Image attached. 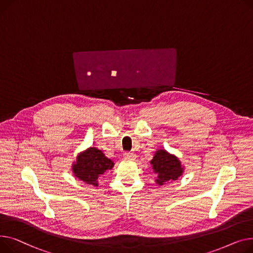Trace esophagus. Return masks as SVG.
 Returning a JSON list of instances; mask_svg holds the SVG:
<instances>
[{"label": "esophagus", "mask_w": 253, "mask_h": 253, "mask_svg": "<svg viewBox=\"0 0 253 253\" xmlns=\"http://www.w3.org/2000/svg\"><path fill=\"white\" fill-rule=\"evenodd\" d=\"M124 156H125V158H126V159H135V158H136V154L132 153V152H126V153L124 154Z\"/></svg>", "instance_id": "obj_1"}]
</instances>
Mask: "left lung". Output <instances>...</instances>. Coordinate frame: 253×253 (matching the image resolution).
<instances>
[{"mask_svg": "<svg viewBox=\"0 0 253 253\" xmlns=\"http://www.w3.org/2000/svg\"><path fill=\"white\" fill-rule=\"evenodd\" d=\"M150 163L157 174L155 182L159 186L176 181L184 171L179 158L169 154L165 149L157 150Z\"/></svg>", "mask_w": 253, "mask_h": 253, "instance_id": "8db88e82", "label": "left lung"}]
</instances>
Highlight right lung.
Wrapping results in <instances>:
<instances>
[{
  "instance_id": "add662e5",
  "label": "right lung",
  "mask_w": 253,
  "mask_h": 253,
  "mask_svg": "<svg viewBox=\"0 0 253 253\" xmlns=\"http://www.w3.org/2000/svg\"><path fill=\"white\" fill-rule=\"evenodd\" d=\"M114 163L104 153L95 147H90L77 157L73 162L72 171L74 176L87 185L98 186V177L108 169H111Z\"/></svg>"
}]
</instances>
